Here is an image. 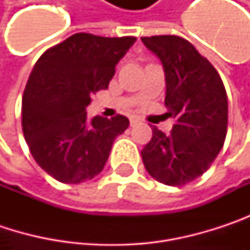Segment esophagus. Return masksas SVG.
Returning a JSON list of instances; mask_svg holds the SVG:
<instances>
[{
  "instance_id": "1",
  "label": "esophagus",
  "mask_w": 250,
  "mask_h": 250,
  "mask_svg": "<svg viewBox=\"0 0 250 250\" xmlns=\"http://www.w3.org/2000/svg\"><path fill=\"white\" fill-rule=\"evenodd\" d=\"M136 123H139V120H137V119H130V125H134Z\"/></svg>"
}]
</instances>
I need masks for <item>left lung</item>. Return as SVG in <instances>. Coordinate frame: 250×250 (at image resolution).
<instances>
[{
	"mask_svg": "<svg viewBox=\"0 0 250 250\" xmlns=\"http://www.w3.org/2000/svg\"><path fill=\"white\" fill-rule=\"evenodd\" d=\"M162 62L168 114L175 119L171 134L152 128L142 150L146 171L156 181L181 187L204 174L225 145L227 95L214 66L178 36L142 37Z\"/></svg>",
	"mask_w": 250,
	"mask_h": 250,
	"instance_id": "left-lung-1",
	"label": "left lung"
}]
</instances>
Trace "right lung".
I'll use <instances>...</instances> for the list:
<instances>
[{"instance_id":"add662e5","label":"right lung","mask_w":250,"mask_h":250,"mask_svg":"<svg viewBox=\"0 0 250 250\" xmlns=\"http://www.w3.org/2000/svg\"><path fill=\"white\" fill-rule=\"evenodd\" d=\"M134 42L76 33L36 62L23 94V133L34 161L59 182L97 176L114 139L128 127L120 114L88 120L86 107L97 91L108 88L116 65Z\"/></svg>"}]
</instances>
